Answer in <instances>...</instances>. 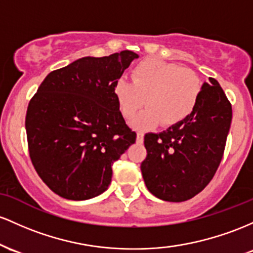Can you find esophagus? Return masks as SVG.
<instances>
[{
  "mask_svg": "<svg viewBox=\"0 0 253 253\" xmlns=\"http://www.w3.org/2000/svg\"><path fill=\"white\" fill-rule=\"evenodd\" d=\"M143 132L138 131L137 132V136H136V141H137V143H142L143 142Z\"/></svg>",
  "mask_w": 253,
  "mask_h": 253,
  "instance_id": "1",
  "label": "esophagus"
}]
</instances>
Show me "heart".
Returning a JSON list of instances; mask_svg holds the SVG:
<instances>
[{
  "instance_id": "1",
  "label": "heart",
  "mask_w": 253,
  "mask_h": 253,
  "mask_svg": "<svg viewBox=\"0 0 253 253\" xmlns=\"http://www.w3.org/2000/svg\"><path fill=\"white\" fill-rule=\"evenodd\" d=\"M200 78L192 69L161 59L141 62L131 73V81L119 80L115 86L118 109L126 119L136 116L143 103L147 107L135 121V126H175L194 111L200 98Z\"/></svg>"
}]
</instances>
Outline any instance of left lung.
I'll return each mask as SVG.
<instances>
[{"label": "left lung", "mask_w": 253, "mask_h": 253, "mask_svg": "<svg viewBox=\"0 0 253 253\" xmlns=\"http://www.w3.org/2000/svg\"><path fill=\"white\" fill-rule=\"evenodd\" d=\"M204 82L197 104L180 123L144 135L147 157L141 164L150 194L167 202H183L212 179L225 150L232 106L215 79Z\"/></svg>", "instance_id": "1"}]
</instances>
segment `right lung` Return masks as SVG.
I'll list each match as a JSON object with an SVG mask.
<instances>
[{"instance_id":"right-lung-1","label":"right lung","mask_w":253,"mask_h":253,"mask_svg":"<svg viewBox=\"0 0 253 253\" xmlns=\"http://www.w3.org/2000/svg\"><path fill=\"white\" fill-rule=\"evenodd\" d=\"M137 53L82 57L51 72L26 113L28 150L42 180L61 197L84 201L106 191L112 164L135 143L115 86Z\"/></svg>"}]
</instances>
